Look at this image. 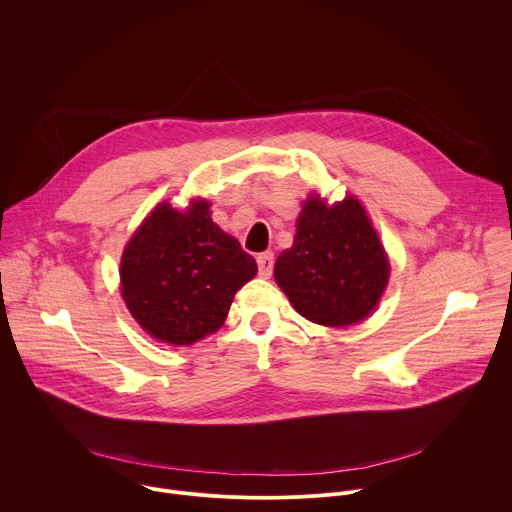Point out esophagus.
Returning <instances> with one entry per match:
<instances>
[{
  "instance_id": "34e87169",
  "label": "esophagus",
  "mask_w": 512,
  "mask_h": 512,
  "mask_svg": "<svg viewBox=\"0 0 512 512\" xmlns=\"http://www.w3.org/2000/svg\"><path fill=\"white\" fill-rule=\"evenodd\" d=\"M257 265H259V275L261 277H269L273 271V253L265 251L257 255Z\"/></svg>"
}]
</instances>
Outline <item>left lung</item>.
Here are the masks:
<instances>
[{"label": "left lung", "instance_id": "1", "mask_svg": "<svg viewBox=\"0 0 512 512\" xmlns=\"http://www.w3.org/2000/svg\"><path fill=\"white\" fill-rule=\"evenodd\" d=\"M273 273L304 318L338 328L373 312L389 279V261L356 198L326 206L314 196L298 218L294 247L277 257Z\"/></svg>", "mask_w": 512, "mask_h": 512}]
</instances>
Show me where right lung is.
<instances>
[{
    "instance_id": "right-lung-1",
    "label": "right lung",
    "mask_w": 512,
    "mask_h": 512,
    "mask_svg": "<svg viewBox=\"0 0 512 512\" xmlns=\"http://www.w3.org/2000/svg\"><path fill=\"white\" fill-rule=\"evenodd\" d=\"M210 204L186 212L154 208L121 257V294L139 326L154 338L188 346L223 326L237 291L257 263L212 223Z\"/></svg>"
}]
</instances>
